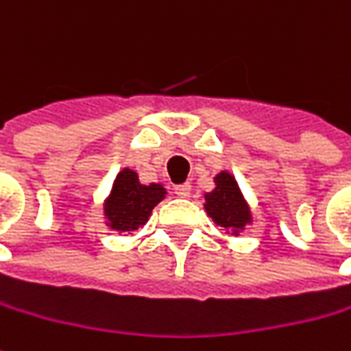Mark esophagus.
<instances>
[{"mask_svg": "<svg viewBox=\"0 0 351 351\" xmlns=\"http://www.w3.org/2000/svg\"><path fill=\"white\" fill-rule=\"evenodd\" d=\"M190 192H192V186L188 184V182H186V184L175 186V194L180 195V197H188V195H190Z\"/></svg>", "mask_w": 351, "mask_h": 351, "instance_id": "esophagus-1", "label": "esophagus"}]
</instances>
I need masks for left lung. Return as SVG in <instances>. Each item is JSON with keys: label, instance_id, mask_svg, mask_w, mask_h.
Masks as SVG:
<instances>
[{"label": "left lung", "instance_id": "1", "mask_svg": "<svg viewBox=\"0 0 351 351\" xmlns=\"http://www.w3.org/2000/svg\"><path fill=\"white\" fill-rule=\"evenodd\" d=\"M215 182V190L206 194L207 213L217 225L236 236L240 228L250 223V209L238 190L236 180L228 173L217 175Z\"/></svg>", "mask_w": 351, "mask_h": 351}]
</instances>
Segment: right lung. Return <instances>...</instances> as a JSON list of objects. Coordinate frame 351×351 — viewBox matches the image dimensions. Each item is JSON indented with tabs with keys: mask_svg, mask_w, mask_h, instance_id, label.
Wrapping results in <instances>:
<instances>
[{
	"mask_svg": "<svg viewBox=\"0 0 351 351\" xmlns=\"http://www.w3.org/2000/svg\"><path fill=\"white\" fill-rule=\"evenodd\" d=\"M163 197H165L163 186L140 184L134 171L130 169L121 171L106 204L109 226L117 230H136L138 226L144 225L152 209Z\"/></svg>",
	"mask_w": 351,
	"mask_h": 351,
	"instance_id": "1",
	"label": "right lung"
}]
</instances>
